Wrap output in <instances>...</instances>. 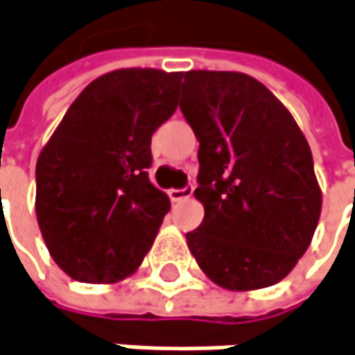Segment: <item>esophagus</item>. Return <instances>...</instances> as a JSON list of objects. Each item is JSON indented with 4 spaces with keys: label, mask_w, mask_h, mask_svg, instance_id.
I'll return each mask as SVG.
<instances>
[{
    "label": "esophagus",
    "mask_w": 355,
    "mask_h": 355,
    "mask_svg": "<svg viewBox=\"0 0 355 355\" xmlns=\"http://www.w3.org/2000/svg\"><path fill=\"white\" fill-rule=\"evenodd\" d=\"M194 194V186H186L184 190H169L167 192V196L171 202H182V200L190 198Z\"/></svg>",
    "instance_id": "obj_1"
}]
</instances>
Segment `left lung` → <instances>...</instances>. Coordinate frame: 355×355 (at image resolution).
I'll return each mask as SVG.
<instances>
[{"mask_svg":"<svg viewBox=\"0 0 355 355\" xmlns=\"http://www.w3.org/2000/svg\"><path fill=\"white\" fill-rule=\"evenodd\" d=\"M182 79L180 108L200 143L194 196L204 206L188 247L220 288L274 286L304 255L321 216L311 147L255 77L198 69Z\"/></svg>","mask_w":355,"mask_h":355,"instance_id":"1","label":"left lung"}]
</instances>
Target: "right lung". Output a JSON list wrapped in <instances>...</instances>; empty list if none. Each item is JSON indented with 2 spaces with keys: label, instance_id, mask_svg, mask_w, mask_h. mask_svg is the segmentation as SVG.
<instances>
[{
  "label": "right lung",
  "instance_id": "obj_1",
  "mask_svg": "<svg viewBox=\"0 0 355 355\" xmlns=\"http://www.w3.org/2000/svg\"><path fill=\"white\" fill-rule=\"evenodd\" d=\"M182 73L116 69L69 106L36 161V220L73 280L114 284L139 270L169 198L147 175L151 137L178 108Z\"/></svg>",
  "mask_w": 355,
  "mask_h": 355
}]
</instances>
